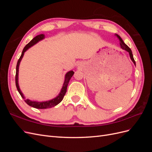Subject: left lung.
Wrapping results in <instances>:
<instances>
[{
	"label": "left lung",
	"mask_w": 152,
	"mask_h": 152,
	"mask_svg": "<svg viewBox=\"0 0 152 152\" xmlns=\"http://www.w3.org/2000/svg\"><path fill=\"white\" fill-rule=\"evenodd\" d=\"M115 35L117 37L118 39V40H119V41H120V45H121V48L122 49H124V50H126L127 52H128L129 53V56H130V58H131V59L132 60V61L133 62V63L134 64V65L136 66V62H135V61H134V58H133V55H132V50H131V49L129 48L127 45L124 42V41H123V40L121 39V37L120 36H119L118 35H117V34H115Z\"/></svg>",
	"instance_id": "obj_1"
}]
</instances>
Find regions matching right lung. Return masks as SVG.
Wrapping results in <instances>:
<instances>
[{"instance_id": "add662e5", "label": "right lung", "mask_w": 152, "mask_h": 152, "mask_svg": "<svg viewBox=\"0 0 152 152\" xmlns=\"http://www.w3.org/2000/svg\"><path fill=\"white\" fill-rule=\"evenodd\" d=\"M45 38V35L44 34H40L39 35H37L35 37H34L33 39H32L30 42L26 45V46L24 48L23 50L20 59H18V63H17V65H16V77H15V80H16V88L19 92L20 94L21 95L23 99H24L25 102L27 104H28L30 107L35 108L37 109H46V108H50L55 107L57 104H58L59 103H60L61 101L63 99L64 96L65 95L66 93V89H67V86L69 83V81H70V79L73 75L74 74V72L72 70H70L68 72L65 76V81H64V83L63 84V87L61 89L60 93L58 94V95L55 97L53 99H51L50 100L48 101H44V102H37V101H33V100H30L29 99H25V97L24 96L23 94L22 93V92L20 88L19 84H18V75H19V67L20 65V62L21 61V59L24 56L25 53L28 50L29 48L33 46L35 44H36L37 42H39V41L43 40Z\"/></svg>"}]
</instances>
